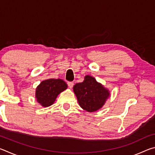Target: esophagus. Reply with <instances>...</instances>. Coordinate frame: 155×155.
<instances>
[{"label":"esophagus","mask_w":155,"mask_h":155,"mask_svg":"<svg viewBox=\"0 0 155 155\" xmlns=\"http://www.w3.org/2000/svg\"><path fill=\"white\" fill-rule=\"evenodd\" d=\"M68 85L70 88H72L73 85H74V83L71 82V81H69V82H68Z\"/></svg>","instance_id":"1"}]
</instances>
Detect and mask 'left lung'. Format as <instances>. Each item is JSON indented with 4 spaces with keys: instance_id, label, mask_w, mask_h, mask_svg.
<instances>
[{
    "instance_id": "obj_1",
    "label": "left lung",
    "mask_w": 155,
    "mask_h": 155,
    "mask_svg": "<svg viewBox=\"0 0 155 155\" xmlns=\"http://www.w3.org/2000/svg\"><path fill=\"white\" fill-rule=\"evenodd\" d=\"M73 90L81 108L89 112L96 111L104 105L109 92L91 76H86L82 83L75 84Z\"/></svg>"
}]
</instances>
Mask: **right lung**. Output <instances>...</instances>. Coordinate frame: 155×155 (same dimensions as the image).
<instances>
[{
    "label": "right lung",
    "mask_w": 155,
    "mask_h": 155,
    "mask_svg": "<svg viewBox=\"0 0 155 155\" xmlns=\"http://www.w3.org/2000/svg\"><path fill=\"white\" fill-rule=\"evenodd\" d=\"M68 87L67 84L61 79L43 81L36 89L37 101L43 107H49L55 101L57 96Z\"/></svg>",
    "instance_id": "1"
}]
</instances>
